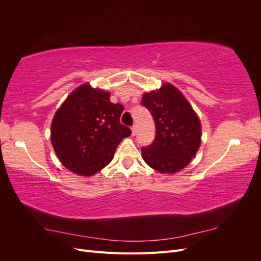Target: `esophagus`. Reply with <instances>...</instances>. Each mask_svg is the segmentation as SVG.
Listing matches in <instances>:
<instances>
[{
	"instance_id": "esophagus-1",
	"label": "esophagus",
	"mask_w": 261,
	"mask_h": 261,
	"mask_svg": "<svg viewBox=\"0 0 261 261\" xmlns=\"http://www.w3.org/2000/svg\"><path fill=\"white\" fill-rule=\"evenodd\" d=\"M136 134H137V126H136V125H134L133 127H132V135H133V136H135Z\"/></svg>"
}]
</instances>
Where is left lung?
Masks as SVG:
<instances>
[{
  "label": "left lung",
  "mask_w": 261,
  "mask_h": 261,
  "mask_svg": "<svg viewBox=\"0 0 261 261\" xmlns=\"http://www.w3.org/2000/svg\"><path fill=\"white\" fill-rule=\"evenodd\" d=\"M143 103L155 124V138L141 156L162 174H174L194 159L201 144V123L193 107L175 86L163 83L159 89L145 92Z\"/></svg>",
  "instance_id": "1"
}]
</instances>
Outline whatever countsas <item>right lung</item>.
<instances>
[{"label":"right lung","instance_id":"right-lung-1","mask_svg":"<svg viewBox=\"0 0 261 261\" xmlns=\"http://www.w3.org/2000/svg\"><path fill=\"white\" fill-rule=\"evenodd\" d=\"M111 93L86 83L70 92L51 123V144L61 163L81 176H92L112 161L132 130L120 123L123 106Z\"/></svg>","mask_w":261,"mask_h":261}]
</instances>
